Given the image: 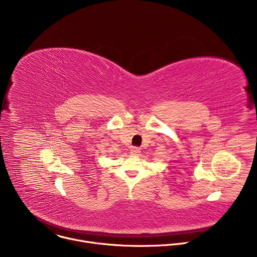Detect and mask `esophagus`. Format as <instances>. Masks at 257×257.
<instances>
[{
  "mask_svg": "<svg viewBox=\"0 0 257 257\" xmlns=\"http://www.w3.org/2000/svg\"><path fill=\"white\" fill-rule=\"evenodd\" d=\"M130 154L137 156L140 154V149L136 148V146H133V148H131V150H130Z\"/></svg>",
  "mask_w": 257,
  "mask_h": 257,
  "instance_id": "obj_1",
  "label": "esophagus"
}]
</instances>
